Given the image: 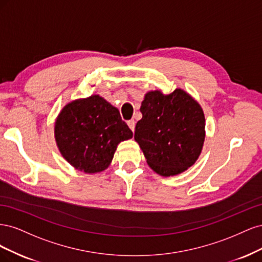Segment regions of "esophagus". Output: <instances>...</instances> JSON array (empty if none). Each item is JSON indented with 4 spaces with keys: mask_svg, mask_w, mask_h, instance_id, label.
<instances>
[{
    "mask_svg": "<svg viewBox=\"0 0 262 262\" xmlns=\"http://www.w3.org/2000/svg\"><path fill=\"white\" fill-rule=\"evenodd\" d=\"M128 125H129V128L134 132V129H136V121H134L133 119H131V120L128 121Z\"/></svg>",
    "mask_w": 262,
    "mask_h": 262,
    "instance_id": "obj_1",
    "label": "esophagus"
}]
</instances>
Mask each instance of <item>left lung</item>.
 <instances>
[{"instance_id":"left-lung-1","label":"left lung","mask_w":262,"mask_h":262,"mask_svg":"<svg viewBox=\"0 0 262 262\" xmlns=\"http://www.w3.org/2000/svg\"><path fill=\"white\" fill-rule=\"evenodd\" d=\"M134 139L146 162L157 173L168 177L185 171L199 157L205 136L202 108L182 90L170 95L160 91L145 95Z\"/></svg>"}]
</instances>
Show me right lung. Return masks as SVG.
<instances>
[{
  "label": "right lung",
  "mask_w": 262,
  "mask_h": 262,
  "mask_svg": "<svg viewBox=\"0 0 262 262\" xmlns=\"http://www.w3.org/2000/svg\"><path fill=\"white\" fill-rule=\"evenodd\" d=\"M54 134L63 157L76 169L89 173L105 170L117 145L133 137L119 110L98 95L63 108Z\"/></svg>",
  "instance_id": "1"
}]
</instances>
